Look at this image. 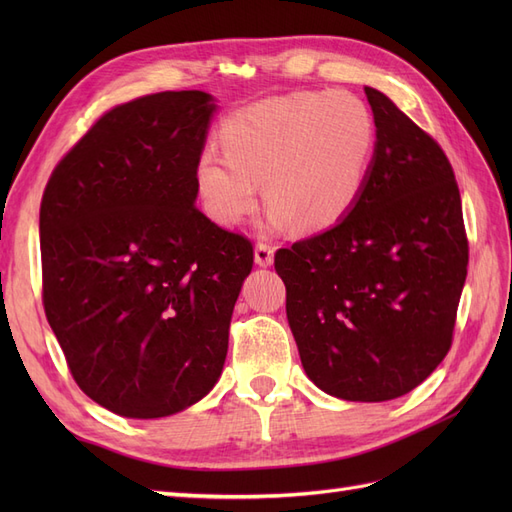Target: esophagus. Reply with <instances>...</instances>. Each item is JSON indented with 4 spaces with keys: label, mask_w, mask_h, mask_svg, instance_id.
<instances>
[{
    "label": "esophagus",
    "mask_w": 512,
    "mask_h": 512,
    "mask_svg": "<svg viewBox=\"0 0 512 512\" xmlns=\"http://www.w3.org/2000/svg\"><path fill=\"white\" fill-rule=\"evenodd\" d=\"M254 260L258 267H271L273 265V247L267 243H258L254 250Z\"/></svg>",
    "instance_id": "34e87169"
}]
</instances>
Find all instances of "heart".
I'll return each instance as SVG.
<instances>
[{
    "label": "heart",
    "mask_w": 512,
    "mask_h": 512,
    "mask_svg": "<svg viewBox=\"0 0 512 512\" xmlns=\"http://www.w3.org/2000/svg\"><path fill=\"white\" fill-rule=\"evenodd\" d=\"M224 153L207 149L194 170L205 213L237 226L258 205V183L271 205L269 230L292 222L320 232L342 222L367 185L376 151V119L344 89L299 91L228 117Z\"/></svg>",
    "instance_id": "heart-1"
}]
</instances>
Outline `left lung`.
Returning <instances> with one entry per match:
<instances>
[{
    "label": "left lung",
    "mask_w": 512,
    "mask_h": 512,
    "mask_svg": "<svg viewBox=\"0 0 512 512\" xmlns=\"http://www.w3.org/2000/svg\"><path fill=\"white\" fill-rule=\"evenodd\" d=\"M367 185L346 218L282 247L275 271L307 378L346 401L416 389L453 344L468 237L442 147L382 91Z\"/></svg>",
    "instance_id": "left-lung-1"
}]
</instances>
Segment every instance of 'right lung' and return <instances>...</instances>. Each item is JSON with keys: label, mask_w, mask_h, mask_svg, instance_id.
<instances>
[{"label": "right lung", "mask_w": 512, "mask_h": 512, "mask_svg": "<svg viewBox=\"0 0 512 512\" xmlns=\"http://www.w3.org/2000/svg\"><path fill=\"white\" fill-rule=\"evenodd\" d=\"M213 113L205 91L119 104L46 183L44 314L81 391L119 416L181 412L222 376L254 250L194 207Z\"/></svg>", "instance_id": "right-lung-1"}]
</instances>
